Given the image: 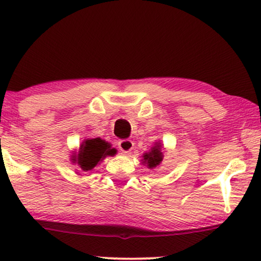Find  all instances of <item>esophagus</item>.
I'll list each match as a JSON object with an SVG mask.
<instances>
[{
    "label": "esophagus",
    "mask_w": 261,
    "mask_h": 261,
    "mask_svg": "<svg viewBox=\"0 0 261 261\" xmlns=\"http://www.w3.org/2000/svg\"><path fill=\"white\" fill-rule=\"evenodd\" d=\"M118 148L121 151H123L124 154H128L134 148V143L132 142L129 139H123V140H119L118 142Z\"/></svg>",
    "instance_id": "34e87169"
}]
</instances>
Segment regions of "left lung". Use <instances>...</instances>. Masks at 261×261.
Listing matches in <instances>:
<instances>
[{"mask_svg": "<svg viewBox=\"0 0 261 261\" xmlns=\"http://www.w3.org/2000/svg\"><path fill=\"white\" fill-rule=\"evenodd\" d=\"M162 159H164V154L161 151V145L160 143H156L149 152L143 155V164L146 165L148 168H155L161 164Z\"/></svg>", "mask_w": 261, "mask_h": 261, "instance_id": "8db88e82", "label": "left lung"}]
</instances>
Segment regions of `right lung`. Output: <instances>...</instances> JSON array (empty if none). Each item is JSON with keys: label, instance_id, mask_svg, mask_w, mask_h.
I'll return each instance as SVG.
<instances>
[{"label": "right lung", "instance_id": "right-lung-1", "mask_svg": "<svg viewBox=\"0 0 261 261\" xmlns=\"http://www.w3.org/2000/svg\"><path fill=\"white\" fill-rule=\"evenodd\" d=\"M117 150L111 148V144L102 140L101 138H94V139H85L81 144L78 154L72 156V160L74 164L83 171L88 172L99 165L106 156L116 155Z\"/></svg>", "mask_w": 261, "mask_h": 261}]
</instances>
